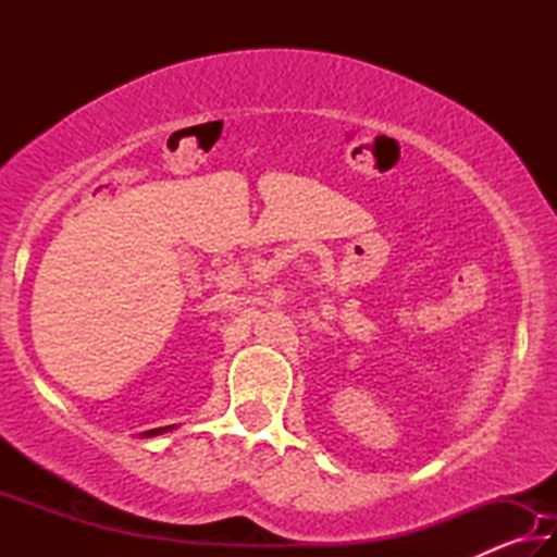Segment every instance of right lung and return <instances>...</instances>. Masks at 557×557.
<instances>
[{
    "label": "right lung",
    "mask_w": 557,
    "mask_h": 557,
    "mask_svg": "<svg viewBox=\"0 0 557 557\" xmlns=\"http://www.w3.org/2000/svg\"><path fill=\"white\" fill-rule=\"evenodd\" d=\"M166 430H172V425H169V428H159V430H149V432H145V437H154V435H162V432H166Z\"/></svg>",
    "instance_id": "add662e5"
}]
</instances>
